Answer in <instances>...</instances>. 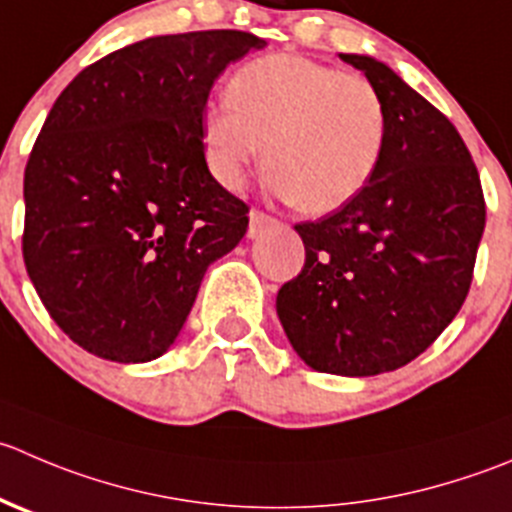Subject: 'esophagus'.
Here are the masks:
<instances>
[{
	"mask_svg": "<svg viewBox=\"0 0 512 512\" xmlns=\"http://www.w3.org/2000/svg\"><path fill=\"white\" fill-rule=\"evenodd\" d=\"M270 225H275V220H272L270 215H265V212L260 210H252L250 212V227H247V235L250 237H257L262 235V230H267Z\"/></svg>",
	"mask_w": 512,
	"mask_h": 512,
	"instance_id": "obj_1",
	"label": "esophagus"
}]
</instances>
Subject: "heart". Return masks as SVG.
Wrapping results in <instances>:
<instances>
[{"instance_id": "b5f03b06", "label": "heart", "mask_w": 512, "mask_h": 512, "mask_svg": "<svg viewBox=\"0 0 512 512\" xmlns=\"http://www.w3.org/2000/svg\"><path fill=\"white\" fill-rule=\"evenodd\" d=\"M385 142L388 109L375 84L300 54L242 64L227 99L205 114L207 162L220 185L240 190L265 150L272 192L317 215L365 190Z\"/></svg>"}]
</instances>
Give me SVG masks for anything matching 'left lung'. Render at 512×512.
<instances>
[{
	"label": "left lung",
	"mask_w": 512,
	"mask_h": 512,
	"mask_svg": "<svg viewBox=\"0 0 512 512\" xmlns=\"http://www.w3.org/2000/svg\"><path fill=\"white\" fill-rule=\"evenodd\" d=\"M340 59L382 94L388 142L355 200L295 225L305 267L277 292V315L312 370L367 377L408 365L458 315L485 200L473 157L440 109L388 64Z\"/></svg>",
	"instance_id": "obj_1"
}]
</instances>
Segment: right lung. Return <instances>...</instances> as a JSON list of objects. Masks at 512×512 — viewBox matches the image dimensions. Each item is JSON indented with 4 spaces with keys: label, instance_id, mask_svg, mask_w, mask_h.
Segmentation results:
<instances>
[{
    "label": "right lung",
    "instance_id": "add662e5",
    "mask_svg": "<svg viewBox=\"0 0 512 512\" xmlns=\"http://www.w3.org/2000/svg\"><path fill=\"white\" fill-rule=\"evenodd\" d=\"M265 39L235 29L150 37L84 67L49 109L24 170L22 255L69 340L150 362L180 335L207 267L250 207L207 170L205 104Z\"/></svg>",
    "mask_w": 512,
    "mask_h": 512
}]
</instances>
